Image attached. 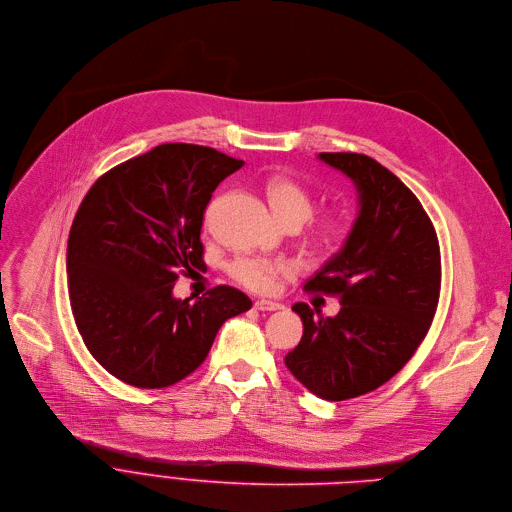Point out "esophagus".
<instances>
[{
    "label": "esophagus",
    "instance_id": "1",
    "mask_svg": "<svg viewBox=\"0 0 512 512\" xmlns=\"http://www.w3.org/2000/svg\"><path fill=\"white\" fill-rule=\"evenodd\" d=\"M255 308L261 312H273V310H284V306L280 302H271V300H257Z\"/></svg>",
    "mask_w": 512,
    "mask_h": 512
}]
</instances>
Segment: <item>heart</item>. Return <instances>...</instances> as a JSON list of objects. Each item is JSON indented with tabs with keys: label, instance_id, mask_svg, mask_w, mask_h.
Segmentation results:
<instances>
[{
	"label": "heart",
	"instance_id": "obj_1",
	"mask_svg": "<svg viewBox=\"0 0 512 512\" xmlns=\"http://www.w3.org/2000/svg\"><path fill=\"white\" fill-rule=\"evenodd\" d=\"M265 194L273 214L284 224H304L312 216L314 200L304 185L288 175H275L267 181ZM341 237V222L335 216L320 218L312 228V241L320 247H331ZM292 269L286 263L261 257H243L230 265L232 280L251 292L267 294L277 288V282Z\"/></svg>",
	"mask_w": 512,
	"mask_h": 512
}]
</instances>
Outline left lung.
Listing matches in <instances>:
<instances>
[{
    "instance_id": "obj_1",
    "label": "left lung",
    "mask_w": 512,
    "mask_h": 512,
    "mask_svg": "<svg viewBox=\"0 0 512 512\" xmlns=\"http://www.w3.org/2000/svg\"><path fill=\"white\" fill-rule=\"evenodd\" d=\"M357 188L345 245L304 284L337 296V316L298 302L304 335L286 355L292 376L322 400H349L386 384L425 339L441 290L437 232L421 202L376 159L320 153ZM318 313V312H316Z\"/></svg>"
}]
</instances>
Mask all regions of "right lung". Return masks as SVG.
I'll list each match as a JSON object with an SVG mask.
<instances>
[{
    "instance_id": "1",
    "label": "right lung",
    "mask_w": 512,
    "mask_h": 512,
    "mask_svg": "<svg viewBox=\"0 0 512 512\" xmlns=\"http://www.w3.org/2000/svg\"><path fill=\"white\" fill-rule=\"evenodd\" d=\"M245 163L210 147L167 143L104 173L67 243L69 300L96 361L124 384L167 388L206 359L224 320L253 302L216 286L190 304L177 277L204 267V210Z\"/></svg>"
}]
</instances>
